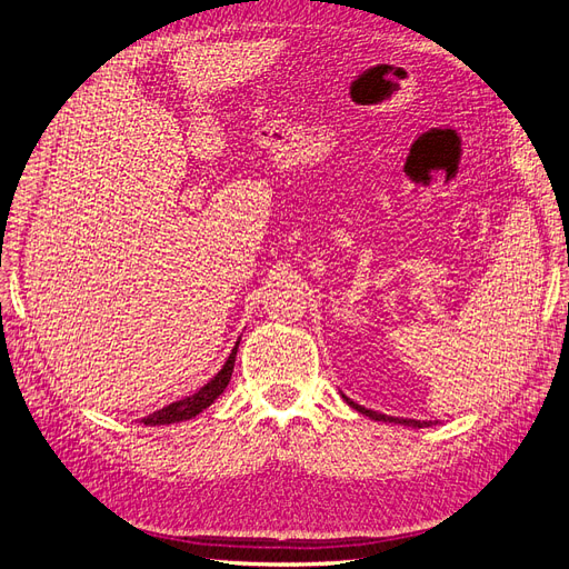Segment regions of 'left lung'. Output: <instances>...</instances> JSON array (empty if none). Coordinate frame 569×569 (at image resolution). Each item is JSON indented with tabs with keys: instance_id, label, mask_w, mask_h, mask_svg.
Segmentation results:
<instances>
[{
	"instance_id": "obj_1",
	"label": "left lung",
	"mask_w": 569,
	"mask_h": 569,
	"mask_svg": "<svg viewBox=\"0 0 569 569\" xmlns=\"http://www.w3.org/2000/svg\"><path fill=\"white\" fill-rule=\"evenodd\" d=\"M343 399H347V396H343ZM347 403L351 406V408H356L358 412H363V416H368V418H372V420H382V422H396V425H408V427H429V425H435L432 420H403V418H389V416H382V412H377V410H368V408H363V406H358V403H353L351 399H347Z\"/></svg>"
}]
</instances>
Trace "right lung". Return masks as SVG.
<instances>
[{
  "label": "right lung",
  "instance_id": "right-lung-1",
  "mask_svg": "<svg viewBox=\"0 0 569 569\" xmlns=\"http://www.w3.org/2000/svg\"><path fill=\"white\" fill-rule=\"evenodd\" d=\"M237 347H239V343H237ZM237 347L232 349L230 358L226 360V366H222V370L213 377L209 385H203L197 393L187 396V399H182V401H176V403H170V406H166V408H161L157 412H151V416L142 418V422L144 425H170V422H180V420L194 418V416H199L203 408H209L218 399V396L226 391V387L230 382L232 368H234Z\"/></svg>",
  "mask_w": 569,
  "mask_h": 569
}]
</instances>
